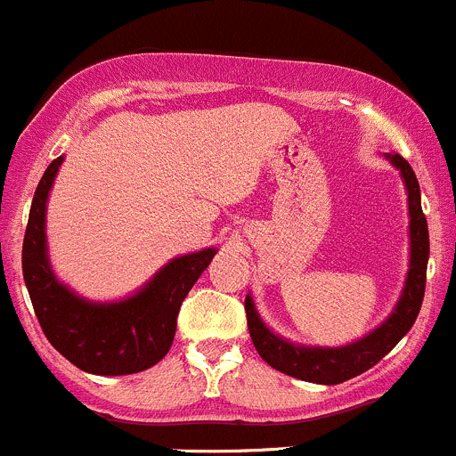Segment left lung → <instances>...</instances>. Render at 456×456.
Instances as JSON below:
<instances>
[{"mask_svg": "<svg viewBox=\"0 0 456 456\" xmlns=\"http://www.w3.org/2000/svg\"><path fill=\"white\" fill-rule=\"evenodd\" d=\"M386 158L401 171V178L408 189L410 269L403 294H401L395 312L387 316L386 322L370 331L365 338L346 347H305L281 338L265 325L263 318L256 312L254 300L247 294L245 312L254 347L265 363H269L273 370L287 374V377L321 383V386H336V383L359 377V374L374 368L408 334L410 327L417 321L423 303V291H426L428 256H430L428 220L421 209V189H419V180L412 167L399 153H387Z\"/></svg>", "mask_w": 456, "mask_h": 456, "instance_id": "8db88e82", "label": "left lung"}]
</instances>
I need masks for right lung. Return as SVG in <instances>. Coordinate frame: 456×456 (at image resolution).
I'll list each match as a JSON object with an SVG mask.
<instances>
[{"mask_svg":"<svg viewBox=\"0 0 456 456\" xmlns=\"http://www.w3.org/2000/svg\"><path fill=\"white\" fill-rule=\"evenodd\" d=\"M64 156L44 171L26 224L21 272L30 303L48 343L79 370L122 377L149 370L169 352L178 312L200 273L216 256L214 247L167 263L138 294L118 303H93L61 285L46 254V200Z\"/></svg>","mask_w":456,"mask_h":456,"instance_id":"obj_1","label":"right lung"}]
</instances>
